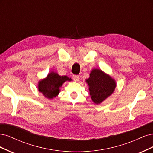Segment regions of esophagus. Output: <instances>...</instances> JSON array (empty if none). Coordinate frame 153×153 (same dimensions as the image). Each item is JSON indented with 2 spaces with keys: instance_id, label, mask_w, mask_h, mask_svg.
<instances>
[{
  "instance_id": "esophagus-1",
  "label": "esophagus",
  "mask_w": 153,
  "mask_h": 153,
  "mask_svg": "<svg viewBox=\"0 0 153 153\" xmlns=\"http://www.w3.org/2000/svg\"><path fill=\"white\" fill-rule=\"evenodd\" d=\"M72 79H74V81H78L79 80V76H78V75H73L72 76Z\"/></svg>"
}]
</instances>
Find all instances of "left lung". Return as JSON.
I'll return each mask as SVG.
<instances>
[{"instance_id":"left-lung-1","label":"left lung","mask_w":153,"mask_h":153,"mask_svg":"<svg viewBox=\"0 0 153 153\" xmlns=\"http://www.w3.org/2000/svg\"><path fill=\"white\" fill-rule=\"evenodd\" d=\"M86 80L93 102L98 104L109 97L116 88L114 79L100 69H93Z\"/></svg>"}]
</instances>
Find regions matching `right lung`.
I'll return each mask as SVG.
<instances>
[{
	"mask_svg": "<svg viewBox=\"0 0 153 153\" xmlns=\"http://www.w3.org/2000/svg\"><path fill=\"white\" fill-rule=\"evenodd\" d=\"M71 78L66 76H60L57 73L51 72L46 79L39 82V91L46 97L51 99L58 95L60 92L59 88L62 86L64 82L71 81Z\"/></svg>",
	"mask_w": 153,
	"mask_h": 153,
	"instance_id": "1",
	"label": "right lung"
}]
</instances>
